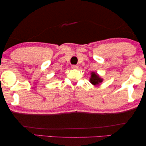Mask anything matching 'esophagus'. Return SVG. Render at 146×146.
Returning a JSON list of instances; mask_svg holds the SVG:
<instances>
[{
    "label": "esophagus",
    "mask_w": 146,
    "mask_h": 146,
    "mask_svg": "<svg viewBox=\"0 0 146 146\" xmlns=\"http://www.w3.org/2000/svg\"><path fill=\"white\" fill-rule=\"evenodd\" d=\"M72 69H78V65H72Z\"/></svg>",
    "instance_id": "obj_1"
}]
</instances>
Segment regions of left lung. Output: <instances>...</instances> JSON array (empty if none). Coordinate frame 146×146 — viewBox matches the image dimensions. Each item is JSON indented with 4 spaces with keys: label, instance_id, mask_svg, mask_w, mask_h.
I'll use <instances>...</instances> for the list:
<instances>
[{
    "label": "left lung",
    "instance_id": "1",
    "mask_svg": "<svg viewBox=\"0 0 146 146\" xmlns=\"http://www.w3.org/2000/svg\"><path fill=\"white\" fill-rule=\"evenodd\" d=\"M103 81H104L103 78L100 77V76L99 74H98L96 72H92L90 73V78L89 82L93 85H99L100 83L103 82Z\"/></svg>",
    "mask_w": 146,
    "mask_h": 146
}]
</instances>
